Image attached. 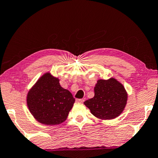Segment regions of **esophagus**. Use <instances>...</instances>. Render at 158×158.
Instances as JSON below:
<instances>
[{
    "mask_svg": "<svg viewBox=\"0 0 158 158\" xmlns=\"http://www.w3.org/2000/svg\"><path fill=\"white\" fill-rule=\"evenodd\" d=\"M76 101L77 102V103H83L84 102V99L82 98H76Z\"/></svg>",
    "mask_w": 158,
    "mask_h": 158,
    "instance_id": "1",
    "label": "esophagus"
}]
</instances>
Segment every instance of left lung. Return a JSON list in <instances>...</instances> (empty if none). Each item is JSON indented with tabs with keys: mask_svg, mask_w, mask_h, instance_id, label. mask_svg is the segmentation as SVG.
<instances>
[{
	"mask_svg": "<svg viewBox=\"0 0 158 158\" xmlns=\"http://www.w3.org/2000/svg\"><path fill=\"white\" fill-rule=\"evenodd\" d=\"M94 96L84 102L91 113L101 119L110 120L121 114L127 102L125 88L114 78L99 80L94 87Z\"/></svg>",
	"mask_w": 158,
	"mask_h": 158,
	"instance_id": "left-lung-1",
	"label": "left lung"
}]
</instances>
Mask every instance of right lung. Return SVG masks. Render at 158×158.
Instances as JSON below:
<instances>
[{
	"instance_id": "obj_1",
	"label": "right lung",
	"mask_w": 158,
	"mask_h": 158,
	"mask_svg": "<svg viewBox=\"0 0 158 158\" xmlns=\"http://www.w3.org/2000/svg\"><path fill=\"white\" fill-rule=\"evenodd\" d=\"M59 79L45 73L29 91L27 104L39 122L56 125L64 121L75 102L69 90L60 86Z\"/></svg>"
}]
</instances>
